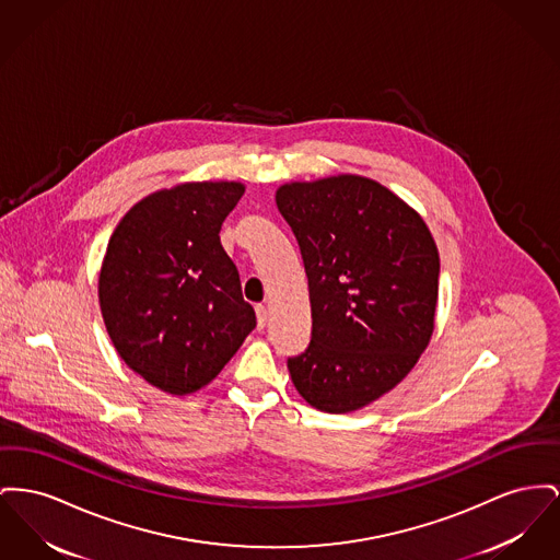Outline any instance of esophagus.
<instances>
[{
	"label": "esophagus",
	"instance_id": "obj_1",
	"mask_svg": "<svg viewBox=\"0 0 560 560\" xmlns=\"http://www.w3.org/2000/svg\"><path fill=\"white\" fill-rule=\"evenodd\" d=\"M256 315H258V328H264L268 322V308L264 304L256 306Z\"/></svg>",
	"mask_w": 560,
	"mask_h": 560
}]
</instances>
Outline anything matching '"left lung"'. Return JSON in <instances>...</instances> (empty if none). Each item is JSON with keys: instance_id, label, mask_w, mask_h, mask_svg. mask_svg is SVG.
I'll return each mask as SVG.
<instances>
[{"instance_id": "8db88e82", "label": "left lung", "mask_w": 560, "mask_h": 560, "mask_svg": "<svg viewBox=\"0 0 560 560\" xmlns=\"http://www.w3.org/2000/svg\"><path fill=\"white\" fill-rule=\"evenodd\" d=\"M275 200L300 245L313 317L290 376L317 410L363 408L429 345L440 277L433 236L415 209L360 175L285 184Z\"/></svg>"}]
</instances>
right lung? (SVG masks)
Listing matches in <instances>:
<instances>
[{"mask_svg": "<svg viewBox=\"0 0 560 560\" xmlns=\"http://www.w3.org/2000/svg\"><path fill=\"white\" fill-rule=\"evenodd\" d=\"M238 182H190L139 200L101 264L100 304L125 363L166 394H195L231 362L256 313L220 243Z\"/></svg>", "mask_w": 560, "mask_h": 560, "instance_id": "1", "label": "right lung"}]
</instances>
